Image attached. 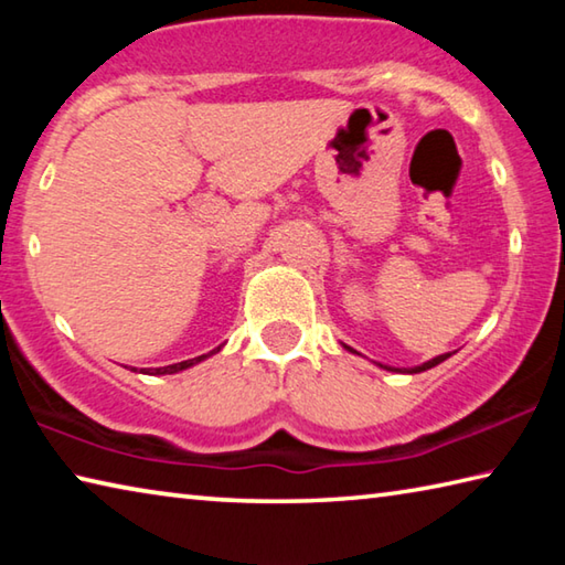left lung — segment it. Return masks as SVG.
<instances>
[{
  "instance_id": "obj_1",
  "label": "left lung",
  "mask_w": 565,
  "mask_h": 565,
  "mask_svg": "<svg viewBox=\"0 0 565 565\" xmlns=\"http://www.w3.org/2000/svg\"><path fill=\"white\" fill-rule=\"evenodd\" d=\"M347 349H349V347H347ZM349 351H353V349H349ZM448 356H451V353H441V356H436V359H431V361L420 363V366H414V369H406V371H404V374H418V371L434 369V366H438V363H441V361H446ZM384 369H388V371H401V369H391V366H384Z\"/></svg>"
}]
</instances>
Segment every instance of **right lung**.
Returning a JSON list of instances; mask_svg holds the SVG:
<instances>
[{
	"label": "right lung",
	"mask_w": 565,
	"mask_h": 565,
	"mask_svg": "<svg viewBox=\"0 0 565 565\" xmlns=\"http://www.w3.org/2000/svg\"><path fill=\"white\" fill-rule=\"evenodd\" d=\"M222 349V347H218ZM218 349H214V351H209V353H202V356H196V359H189V361H179V363H171V366H159V369H151V371H141V374H177V371H184V369H189V366H194V363H199V361H204V359H209L212 356V353H216Z\"/></svg>",
	"instance_id": "1"
}]
</instances>
